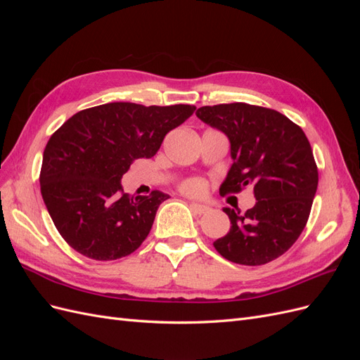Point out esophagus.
Masks as SVG:
<instances>
[{"instance_id": "1", "label": "esophagus", "mask_w": 360, "mask_h": 360, "mask_svg": "<svg viewBox=\"0 0 360 360\" xmlns=\"http://www.w3.org/2000/svg\"><path fill=\"white\" fill-rule=\"evenodd\" d=\"M191 209L197 213V214H204V213H209L210 209L207 205H202V204H197V202H192L191 204Z\"/></svg>"}]
</instances>
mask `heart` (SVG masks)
I'll list each match as a JSON object with an SVG mask.
<instances>
[{
  "label": "heart",
  "instance_id": "heart-1",
  "mask_svg": "<svg viewBox=\"0 0 360 360\" xmlns=\"http://www.w3.org/2000/svg\"><path fill=\"white\" fill-rule=\"evenodd\" d=\"M181 189L186 192V193H191V195H198L201 193L202 191V183L200 180H188L186 183L183 184Z\"/></svg>",
  "mask_w": 360,
  "mask_h": 360
}]
</instances>
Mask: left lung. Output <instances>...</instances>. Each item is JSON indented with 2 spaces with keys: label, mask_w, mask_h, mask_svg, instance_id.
Instances as JSON below:
<instances>
[{
  "label": "left lung",
  "mask_w": 360,
  "mask_h": 360,
  "mask_svg": "<svg viewBox=\"0 0 360 360\" xmlns=\"http://www.w3.org/2000/svg\"><path fill=\"white\" fill-rule=\"evenodd\" d=\"M197 117L230 139L233 165L221 195L249 186L257 200L243 214L225 207L231 228L213 246L237 264L270 263L287 252L308 222L319 186L309 141L284 114L257 105L201 106Z\"/></svg>",
  "instance_id": "1"
}]
</instances>
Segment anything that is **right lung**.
<instances>
[{
    "label": "right lung",
    "instance_id": "right-lung-1",
    "mask_svg": "<svg viewBox=\"0 0 360 360\" xmlns=\"http://www.w3.org/2000/svg\"><path fill=\"white\" fill-rule=\"evenodd\" d=\"M193 105L144 106L114 102L72 115L43 151L40 191L58 233L97 261L130 255L146 240L169 195L123 192L136 159L153 158L165 135L193 114Z\"/></svg>",
    "mask_w": 360,
    "mask_h": 360
}]
</instances>
